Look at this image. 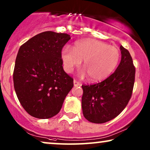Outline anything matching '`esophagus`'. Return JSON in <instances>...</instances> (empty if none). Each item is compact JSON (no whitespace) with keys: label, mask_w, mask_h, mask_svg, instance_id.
<instances>
[{"label":"esophagus","mask_w":150,"mask_h":150,"mask_svg":"<svg viewBox=\"0 0 150 150\" xmlns=\"http://www.w3.org/2000/svg\"><path fill=\"white\" fill-rule=\"evenodd\" d=\"M74 85L75 87H77V86H79V85H80L79 82L76 81V80H74Z\"/></svg>","instance_id":"1"}]
</instances>
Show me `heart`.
I'll return each mask as SVG.
<instances>
[{
    "mask_svg": "<svg viewBox=\"0 0 150 150\" xmlns=\"http://www.w3.org/2000/svg\"><path fill=\"white\" fill-rule=\"evenodd\" d=\"M61 58L67 73L72 72L83 61L82 75L89 76L92 82L102 81L113 72L120 60V52L116 47L102 41L87 39L77 41L73 48L65 46L61 49Z\"/></svg>",
    "mask_w": 150,
    "mask_h": 150,
    "instance_id": "1",
    "label": "heart"
}]
</instances>
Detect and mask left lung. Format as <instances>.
I'll return each instance as SVG.
<instances>
[{"label":"left lung","instance_id":"1","mask_svg":"<svg viewBox=\"0 0 150 150\" xmlns=\"http://www.w3.org/2000/svg\"><path fill=\"white\" fill-rule=\"evenodd\" d=\"M122 59L116 70L99 83L82 85V109L85 119L103 124L121 113L132 96L135 67L128 50L120 46Z\"/></svg>","mask_w":150,"mask_h":150}]
</instances>
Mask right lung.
Segmentation results:
<instances>
[{
    "label": "right lung",
    "mask_w": 150,
    "mask_h": 150,
    "mask_svg": "<svg viewBox=\"0 0 150 150\" xmlns=\"http://www.w3.org/2000/svg\"><path fill=\"white\" fill-rule=\"evenodd\" d=\"M67 33L45 31L20 46L13 71L16 95L24 110L38 119L60 111L72 89L73 79L65 72L61 51L70 40Z\"/></svg>",
    "instance_id": "add662e5"
}]
</instances>
